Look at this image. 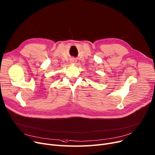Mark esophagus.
<instances>
[{"label":"esophagus","instance_id":"esophagus-1","mask_svg":"<svg viewBox=\"0 0 155 155\" xmlns=\"http://www.w3.org/2000/svg\"><path fill=\"white\" fill-rule=\"evenodd\" d=\"M71 62L73 63H75V62H76V61H75V59H72V60H71Z\"/></svg>","mask_w":155,"mask_h":155}]
</instances>
